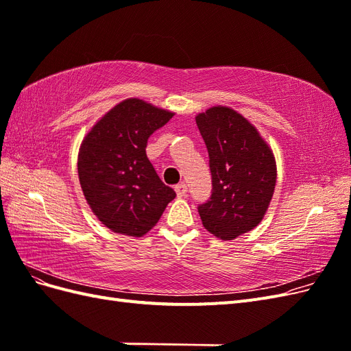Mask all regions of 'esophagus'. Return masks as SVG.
<instances>
[{
  "label": "esophagus",
  "instance_id": "esophagus-1",
  "mask_svg": "<svg viewBox=\"0 0 351 351\" xmlns=\"http://www.w3.org/2000/svg\"><path fill=\"white\" fill-rule=\"evenodd\" d=\"M174 189H176V193H177L178 197H184V196H186V193H187V186H186L184 183L177 184Z\"/></svg>",
  "mask_w": 351,
  "mask_h": 351
}]
</instances>
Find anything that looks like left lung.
<instances>
[{
  "label": "left lung",
  "instance_id": "obj_1",
  "mask_svg": "<svg viewBox=\"0 0 351 351\" xmlns=\"http://www.w3.org/2000/svg\"><path fill=\"white\" fill-rule=\"evenodd\" d=\"M209 154L212 195L197 210L204 227L221 240H234L263 219L277 183L271 146L247 119L230 107L196 115Z\"/></svg>",
  "mask_w": 351,
  "mask_h": 351
}]
</instances>
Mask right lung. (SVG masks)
<instances>
[{"mask_svg":"<svg viewBox=\"0 0 351 351\" xmlns=\"http://www.w3.org/2000/svg\"><path fill=\"white\" fill-rule=\"evenodd\" d=\"M173 115L143 99L129 98L104 114L82 141L77 173L83 195L111 231L145 236L176 197L146 156L149 136Z\"/></svg>","mask_w":351,"mask_h":351,"instance_id":"obj_1","label":"right lung"}]
</instances>
